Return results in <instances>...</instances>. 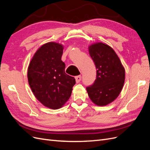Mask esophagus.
<instances>
[{"label": "esophagus", "instance_id": "1", "mask_svg": "<svg viewBox=\"0 0 150 150\" xmlns=\"http://www.w3.org/2000/svg\"><path fill=\"white\" fill-rule=\"evenodd\" d=\"M75 79H76V83H78L80 82L81 80V76H77L75 77Z\"/></svg>", "mask_w": 150, "mask_h": 150}]
</instances>
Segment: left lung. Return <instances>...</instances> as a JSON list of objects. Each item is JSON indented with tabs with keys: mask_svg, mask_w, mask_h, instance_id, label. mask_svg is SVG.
I'll use <instances>...</instances> for the list:
<instances>
[{
	"mask_svg": "<svg viewBox=\"0 0 150 150\" xmlns=\"http://www.w3.org/2000/svg\"><path fill=\"white\" fill-rule=\"evenodd\" d=\"M88 49L97 71L94 84L86 90L93 103L106 106L120 94L125 83V69L115 51L108 45L96 42Z\"/></svg>",
	"mask_w": 150,
	"mask_h": 150,
	"instance_id": "1",
	"label": "left lung"
}]
</instances>
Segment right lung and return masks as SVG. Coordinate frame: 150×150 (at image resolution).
I'll return each instance as SVG.
<instances>
[{
	"label": "right lung",
	"mask_w": 150,
	"mask_h": 150,
	"mask_svg": "<svg viewBox=\"0 0 150 150\" xmlns=\"http://www.w3.org/2000/svg\"><path fill=\"white\" fill-rule=\"evenodd\" d=\"M64 46L55 42L43 44L35 52L28 69V82L35 97L44 106L59 109L69 99L74 78L65 73L61 61Z\"/></svg>",
	"instance_id": "right-lung-1"
}]
</instances>
